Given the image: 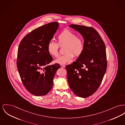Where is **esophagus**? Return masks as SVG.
I'll return each instance as SVG.
<instances>
[{
	"mask_svg": "<svg viewBox=\"0 0 125 125\" xmlns=\"http://www.w3.org/2000/svg\"><path fill=\"white\" fill-rule=\"evenodd\" d=\"M60 66H61V67H62V68H64V67H65V66L64 65H61Z\"/></svg>",
	"mask_w": 125,
	"mask_h": 125,
	"instance_id": "1",
	"label": "esophagus"
}]
</instances>
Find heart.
<instances>
[{
	"label": "heart",
	"instance_id": "1",
	"mask_svg": "<svg viewBox=\"0 0 125 125\" xmlns=\"http://www.w3.org/2000/svg\"><path fill=\"white\" fill-rule=\"evenodd\" d=\"M58 43L50 41L47 45V51L49 54L54 57L59 56V45L65 46L64 48V55L60 56L55 60L58 64L63 65L71 61L74 57H79L84 50L83 40L73 32L65 30L62 31L57 37Z\"/></svg>",
	"mask_w": 125,
	"mask_h": 125
}]
</instances>
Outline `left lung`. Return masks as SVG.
I'll return each mask as SVG.
<instances>
[{"label":"left lung","instance_id":"1","mask_svg":"<svg viewBox=\"0 0 125 125\" xmlns=\"http://www.w3.org/2000/svg\"><path fill=\"white\" fill-rule=\"evenodd\" d=\"M69 26L78 31L84 40V50L76 61L66 66L67 81L73 93L86 98L100 86L107 69L105 45L95 29L77 24Z\"/></svg>","mask_w":125,"mask_h":125}]
</instances>
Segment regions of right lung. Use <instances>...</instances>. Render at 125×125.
I'll use <instances>...</instances> for the list:
<instances>
[{"instance_id":"right-lung-1","label":"right lung","mask_w":125,"mask_h":125,"mask_svg":"<svg viewBox=\"0 0 125 125\" xmlns=\"http://www.w3.org/2000/svg\"><path fill=\"white\" fill-rule=\"evenodd\" d=\"M59 22L46 24L31 31L19 45L16 65L25 89L35 96L46 95L52 90L59 64L48 65L53 58L47 45L58 29Z\"/></svg>"}]
</instances>
